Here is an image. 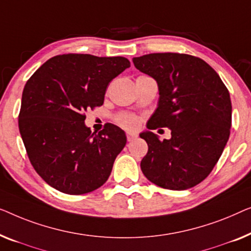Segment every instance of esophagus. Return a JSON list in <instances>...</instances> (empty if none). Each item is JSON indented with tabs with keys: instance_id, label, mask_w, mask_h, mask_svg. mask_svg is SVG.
<instances>
[{
	"instance_id": "esophagus-1",
	"label": "esophagus",
	"mask_w": 251,
	"mask_h": 251,
	"mask_svg": "<svg viewBox=\"0 0 251 251\" xmlns=\"http://www.w3.org/2000/svg\"><path fill=\"white\" fill-rule=\"evenodd\" d=\"M126 136H127V141H133V140H135L139 135L134 132H128L126 134Z\"/></svg>"
}]
</instances>
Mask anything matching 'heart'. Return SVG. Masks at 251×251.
<instances>
[{
  "label": "heart",
  "mask_w": 251,
  "mask_h": 251,
  "mask_svg": "<svg viewBox=\"0 0 251 251\" xmlns=\"http://www.w3.org/2000/svg\"><path fill=\"white\" fill-rule=\"evenodd\" d=\"M117 123L125 128H134L137 125V119L132 115L121 114L117 117Z\"/></svg>",
  "instance_id": "b5f03b06"
}]
</instances>
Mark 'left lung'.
Returning <instances> with one entry per match:
<instances>
[{"instance_id":"obj_1","label":"left lung","mask_w":251,"mask_h":251,"mask_svg":"<svg viewBox=\"0 0 251 251\" xmlns=\"http://www.w3.org/2000/svg\"><path fill=\"white\" fill-rule=\"evenodd\" d=\"M133 62L159 90L149 130L140 134L149 147L141 161L142 173L160 188H193L210 174L230 137V93L218 74L197 56L151 53ZM158 126L171 129V139L160 141L151 132Z\"/></svg>"}]
</instances>
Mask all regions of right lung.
Listing matches in <instances>:
<instances>
[{"label":"right lung","instance_id":"obj_1","mask_svg":"<svg viewBox=\"0 0 251 251\" xmlns=\"http://www.w3.org/2000/svg\"><path fill=\"white\" fill-rule=\"evenodd\" d=\"M129 66L124 56L61 54L27 80L20 135L34 169L52 188L77 196L107 182L126 135L112 124L91 133L85 112L103 104L109 83Z\"/></svg>","mask_w":251,"mask_h":251}]
</instances>
